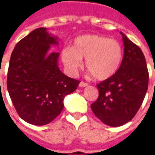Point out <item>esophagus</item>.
<instances>
[{
	"instance_id": "esophagus-1",
	"label": "esophagus",
	"mask_w": 155,
	"mask_h": 155,
	"mask_svg": "<svg viewBox=\"0 0 155 155\" xmlns=\"http://www.w3.org/2000/svg\"><path fill=\"white\" fill-rule=\"evenodd\" d=\"M87 85H88V84H87V83L84 82V81H81V82L80 83V87H87Z\"/></svg>"
}]
</instances>
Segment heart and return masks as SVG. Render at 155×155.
<instances>
[{
    "mask_svg": "<svg viewBox=\"0 0 155 155\" xmlns=\"http://www.w3.org/2000/svg\"><path fill=\"white\" fill-rule=\"evenodd\" d=\"M61 58L66 70L75 75L83 66L97 80H105L114 75L123 58V49L117 40L97 35H81L75 38L72 47L62 50Z\"/></svg>",
    "mask_w": 155,
    "mask_h": 155,
    "instance_id": "b5f03b06",
    "label": "heart"
}]
</instances>
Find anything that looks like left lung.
<instances>
[{"label": "left lung", "mask_w": 155, "mask_h": 155, "mask_svg": "<svg viewBox=\"0 0 155 155\" xmlns=\"http://www.w3.org/2000/svg\"><path fill=\"white\" fill-rule=\"evenodd\" d=\"M124 56L115 75L97 85L99 97L92 112L105 125L118 127L134 118L148 89L149 72L142 50L122 32Z\"/></svg>", "instance_id": "obj_1"}]
</instances>
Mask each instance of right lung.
Returning <instances> with one entry per match:
<instances>
[{"instance_id": "add662e5", "label": "right lung", "mask_w": 155, "mask_h": 155, "mask_svg": "<svg viewBox=\"0 0 155 155\" xmlns=\"http://www.w3.org/2000/svg\"><path fill=\"white\" fill-rule=\"evenodd\" d=\"M58 43L47 28H38L20 40L11 54L8 94L19 117L31 125H44L54 120L63 110L65 96L80 83L59 70V54L49 51L51 45Z\"/></svg>"}]
</instances>
